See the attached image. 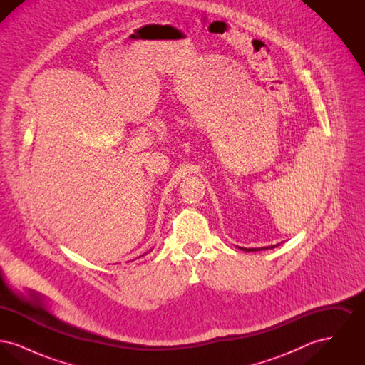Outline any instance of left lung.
Instances as JSON below:
<instances>
[{"label":"left lung","mask_w":365,"mask_h":365,"mask_svg":"<svg viewBox=\"0 0 365 365\" xmlns=\"http://www.w3.org/2000/svg\"><path fill=\"white\" fill-rule=\"evenodd\" d=\"M278 245H274V246H267V247H252V249H247V247H240V249H242L245 252H257V250H262V249H274V247H277Z\"/></svg>","instance_id":"8db88e82"}]
</instances>
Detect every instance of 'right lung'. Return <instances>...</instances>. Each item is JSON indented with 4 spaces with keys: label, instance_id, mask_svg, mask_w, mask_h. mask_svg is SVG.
Here are the masks:
<instances>
[{
    "label": "right lung",
    "instance_id": "1",
    "mask_svg": "<svg viewBox=\"0 0 365 365\" xmlns=\"http://www.w3.org/2000/svg\"><path fill=\"white\" fill-rule=\"evenodd\" d=\"M149 252H152V249H150V250H149ZM146 253H148V252H146ZM146 253H145V255H146ZM145 255H142V256H145ZM142 256H139V257H142Z\"/></svg>",
    "mask_w": 365,
    "mask_h": 365
}]
</instances>
